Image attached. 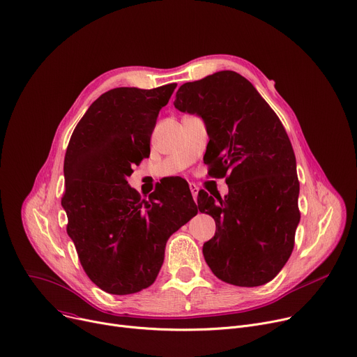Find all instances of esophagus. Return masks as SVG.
I'll return each mask as SVG.
<instances>
[{
    "label": "esophagus",
    "mask_w": 357,
    "mask_h": 357,
    "mask_svg": "<svg viewBox=\"0 0 357 357\" xmlns=\"http://www.w3.org/2000/svg\"><path fill=\"white\" fill-rule=\"evenodd\" d=\"M199 185H196L195 183H190V191H191V196H193L195 200H197V196H199Z\"/></svg>",
    "instance_id": "esophagus-1"
}]
</instances>
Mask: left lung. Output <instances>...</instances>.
I'll return each mask as SVG.
<instances>
[{
  "instance_id": "8db88e82",
  "label": "left lung",
  "mask_w": 357,
  "mask_h": 357,
  "mask_svg": "<svg viewBox=\"0 0 357 357\" xmlns=\"http://www.w3.org/2000/svg\"><path fill=\"white\" fill-rule=\"evenodd\" d=\"M174 107L203 119L210 137L204 158L229 184L225 199L206 191L197 197L200 211L215 222L203 245L206 263L234 286L268 283L289 260L300 222L296 157L282 121L234 71L183 84Z\"/></svg>"
}]
</instances>
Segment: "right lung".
Segmentation results:
<instances>
[{
  "label": "right lung",
  "mask_w": 357,
  "mask_h": 357,
  "mask_svg": "<svg viewBox=\"0 0 357 357\" xmlns=\"http://www.w3.org/2000/svg\"><path fill=\"white\" fill-rule=\"evenodd\" d=\"M176 87H120L101 94L67 147L61 199L67 233L90 280L109 294L151 286L169 237L199 210L184 180L164 185L149 200L127 181L134 164L149 157L158 113Z\"/></svg>",
  "instance_id": "add662e5"
}]
</instances>
